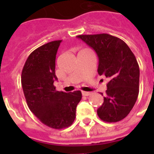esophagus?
I'll use <instances>...</instances> for the list:
<instances>
[{
  "label": "esophagus",
  "instance_id": "obj_1",
  "mask_svg": "<svg viewBox=\"0 0 154 154\" xmlns=\"http://www.w3.org/2000/svg\"><path fill=\"white\" fill-rule=\"evenodd\" d=\"M91 94H92L91 92L82 91V95H83V96H89V95H91Z\"/></svg>",
  "mask_w": 154,
  "mask_h": 154
}]
</instances>
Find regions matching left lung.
<instances>
[{"label":"left lung","instance_id":"1","mask_svg":"<svg viewBox=\"0 0 154 154\" xmlns=\"http://www.w3.org/2000/svg\"><path fill=\"white\" fill-rule=\"evenodd\" d=\"M95 50L99 59L98 74L109 78L106 96L97 109L98 117L105 122H117L129 114L139 94L140 69L129 46L117 37L107 33L79 35Z\"/></svg>","mask_w":154,"mask_h":154}]
</instances>
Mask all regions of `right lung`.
<instances>
[{
	"mask_svg": "<svg viewBox=\"0 0 154 154\" xmlns=\"http://www.w3.org/2000/svg\"><path fill=\"white\" fill-rule=\"evenodd\" d=\"M61 40L42 45L30 53L21 72V85L27 105L32 113L47 126L61 129L70 126L82 92L56 90L53 82L57 52Z\"/></svg>",
	"mask_w": 154,
	"mask_h": 154,
	"instance_id": "obj_1",
	"label": "right lung"
}]
</instances>
